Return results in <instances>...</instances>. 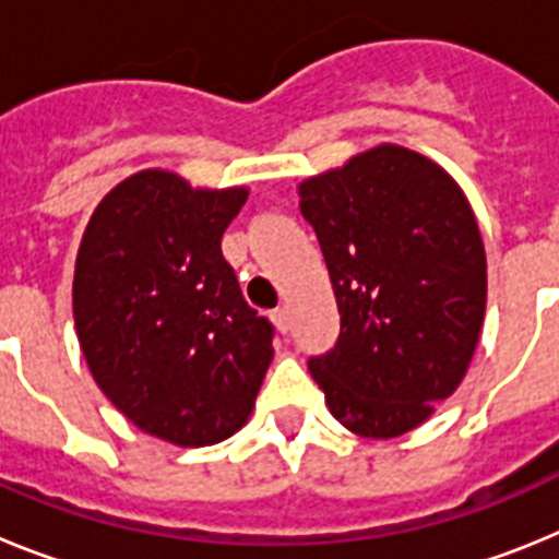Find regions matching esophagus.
Instances as JSON below:
<instances>
[{"label": "esophagus", "mask_w": 559, "mask_h": 559, "mask_svg": "<svg viewBox=\"0 0 559 559\" xmlns=\"http://www.w3.org/2000/svg\"><path fill=\"white\" fill-rule=\"evenodd\" d=\"M271 322H274V328L280 330V333H288V330H290L288 308H276L274 313H271Z\"/></svg>", "instance_id": "obj_1"}]
</instances>
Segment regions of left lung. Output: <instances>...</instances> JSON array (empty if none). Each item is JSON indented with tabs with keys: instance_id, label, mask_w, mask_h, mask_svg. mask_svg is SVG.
<instances>
[{
	"instance_id": "obj_1",
	"label": "left lung",
	"mask_w": 559,
	"mask_h": 559,
	"mask_svg": "<svg viewBox=\"0 0 559 559\" xmlns=\"http://www.w3.org/2000/svg\"><path fill=\"white\" fill-rule=\"evenodd\" d=\"M299 210L330 271L341 333L310 374L358 437L392 439L451 397L487 310L476 215L445 167L374 145L299 185Z\"/></svg>"
}]
</instances>
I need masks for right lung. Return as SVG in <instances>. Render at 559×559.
Wrapping results in <instances>:
<instances>
[{
  "label": "right lung",
  "mask_w": 559,
  "mask_h": 559,
  "mask_svg": "<svg viewBox=\"0 0 559 559\" xmlns=\"http://www.w3.org/2000/svg\"><path fill=\"white\" fill-rule=\"evenodd\" d=\"M246 199V187L147 167L106 192L78 249L72 310L88 372L140 431L179 448L240 431L274 358V328L221 251Z\"/></svg>",
  "instance_id": "1"
}]
</instances>
